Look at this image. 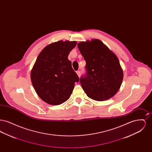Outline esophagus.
Segmentation results:
<instances>
[{
    "mask_svg": "<svg viewBox=\"0 0 152 152\" xmlns=\"http://www.w3.org/2000/svg\"><path fill=\"white\" fill-rule=\"evenodd\" d=\"M76 73H77V74L78 76L80 77V75H81V72H80V71H79V70L77 71H76Z\"/></svg>",
    "mask_w": 152,
    "mask_h": 152,
    "instance_id": "1",
    "label": "esophagus"
}]
</instances>
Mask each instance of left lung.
<instances>
[{
  "mask_svg": "<svg viewBox=\"0 0 152 152\" xmlns=\"http://www.w3.org/2000/svg\"><path fill=\"white\" fill-rule=\"evenodd\" d=\"M78 48L86 61V73L80 79L87 96L96 101L113 97L123 79V69L116 55L99 40L81 42Z\"/></svg>",
  "mask_w": 152,
  "mask_h": 152,
  "instance_id": "8db88e82",
  "label": "left lung"
}]
</instances>
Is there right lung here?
I'll return each mask as SVG.
<instances>
[{
    "label": "right lung",
    "instance_id": "add662e5",
    "mask_svg": "<svg viewBox=\"0 0 152 152\" xmlns=\"http://www.w3.org/2000/svg\"><path fill=\"white\" fill-rule=\"evenodd\" d=\"M76 42L62 40L46 46L38 55L31 73L36 94L45 102L59 105L72 93L79 77L72 67L68 55Z\"/></svg>",
    "mask_w": 152,
    "mask_h": 152
}]
</instances>
